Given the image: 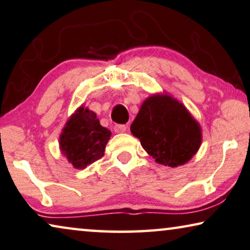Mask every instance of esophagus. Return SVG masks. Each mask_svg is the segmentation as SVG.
Segmentation results:
<instances>
[{
    "label": "esophagus",
    "instance_id": "1",
    "mask_svg": "<svg viewBox=\"0 0 250 250\" xmlns=\"http://www.w3.org/2000/svg\"><path fill=\"white\" fill-rule=\"evenodd\" d=\"M126 129H127V126L121 125V124L115 125V127H114V130L116 133H124V132H126Z\"/></svg>",
    "mask_w": 250,
    "mask_h": 250
}]
</instances>
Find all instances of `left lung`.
Segmentation results:
<instances>
[{"mask_svg":"<svg viewBox=\"0 0 250 250\" xmlns=\"http://www.w3.org/2000/svg\"><path fill=\"white\" fill-rule=\"evenodd\" d=\"M130 132L156 163L170 167L189 162L202 143L200 124L182 103L167 93L145 99Z\"/></svg>","mask_w":250,"mask_h":250,"instance_id":"8db88e82","label":"left lung"}]
</instances>
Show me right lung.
Masks as SVG:
<instances>
[{
  "label": "right lung",
  "instance_id": "1",
  "mask_svg": "<svg viewBox=\"0 0 250 250\" xmlns=\"http://www.w3.org/2000/svg\"><path fill=\"white\" fill-rule=\"evenodd\" d=\"M110 135V130L103 127L93 110L82 105L62 128L59 147L72 167L83 170L104 155Z\"/></svg>",
  "mask_w": 250,
  "mask_h": 250
}]
</instances>
